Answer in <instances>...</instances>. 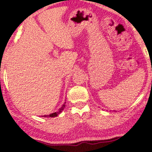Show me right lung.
<instances>
[{
	"label": "right lung",
	"instance_id": "right-lung-1",
	"mask_svg": "<svg viewBox=\"0 0 152 152\" xmlns=\"http://www.w3.org/2000/svg\"><path fill=\"white\" fill-rule=\"evenodd\" d=\"M65 104H66V102L64 103V104H63V106L60 108V109H58V111H56V112L52 113V114H50L49 115H44V116H43V117H56V116H57L58 114H60L63 111V110L64 109V108H65V106H66Z\"/></svg>",
	"mask_w": 152,
	"mask_h": 152
}]
</instances>
